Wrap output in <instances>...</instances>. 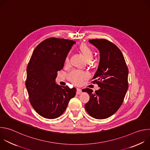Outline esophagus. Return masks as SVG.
<instances>
[{"instance_id":"1","label":"esophagus","mask_w":150,"mask_h":150,"mask_svg":"<svg viewBox=\"0 0 150 150\" xmlns=\"http://www.w3.org/2000/svg\"><path fill=\"white\" fill-rule=\"evenodd\" d=\"M81 93H82V90L79 88H77L76 89V94L79 95V94H81Z\"/></svg>"}]
</instances>
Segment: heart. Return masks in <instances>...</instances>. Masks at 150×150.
<instances>
[{
	"label": "heart",
	"mask_w": 150,
	"mask_h": 150,
	"mask_svg": "<svg viewBox=\"0 0 150 150\" xmlns=\"http://www.w3.org/2000/svg\"><path fill=\"white\" fill-rule=\"evenodd\" d=\"M79 49L80 52L83 55L85 61L87 62H90L92 60L94 56V53L92 49L90 47H89L87 45L83 43L80 45V46L79 47ZM68 62L69 55H68L65 58V63L67 64H68ZM86 76L85 74L76 71L71 72L68 76V79L76 85H80L82 82L86 79Z\"/></svg>",
	"instance_id": "1"
}]
</instances>
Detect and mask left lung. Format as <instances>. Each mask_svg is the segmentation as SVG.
Returning a JSON list of instances; mask_svg holds the SVG:
<instances>
[{"label": "left lung", "mask_w": 150, "mask_h": 150, "mask_svg": "<svg viewBox=\"0 0 150 150\" xmlns=\"http://www.w3.org/2000/svg\"><path fill=\"white\" fill-rule=\"evenodd\" d=\"M100 52V60L92 82L99 87L95 92L89 88L82 89L89 95L85 105L87 112L96 119H105L121 106L128 88V69L120 49L104 39L89 40Z\"/></svg>", "instance_id": "8db88e82"}]
</instances>
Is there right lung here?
Instances as JSON below:
<instances>
[{"instance_id": "1", "label": "right lung", "mask_w": 150, "mask_h": 150, "mask_svg": "<svg viewBox=\"0 0 150 150\" xmlns=\"http://www.w3.org/2000/svg\"><path fill=\"white\" fill-rule=\"evenodd\" d=\"M75 43L65 39H46L35 47L27 66L25 83L30 103L45 118L60 117L75 96V88L55 83L57 72L63 68L65 58Z\"/></svg>"}]
</instances>
